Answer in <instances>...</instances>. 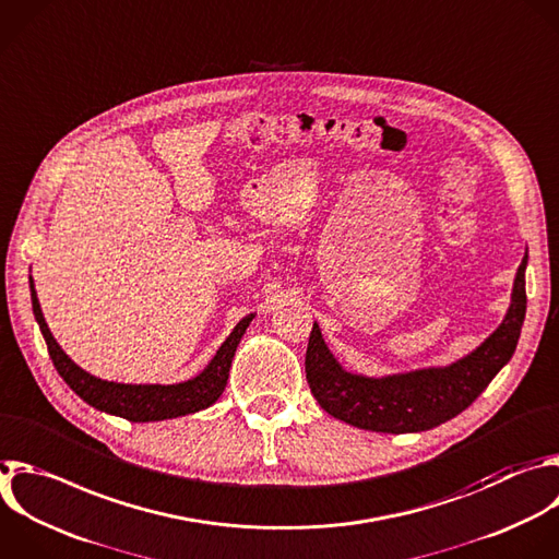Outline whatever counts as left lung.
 I'll use <instances>...</instances> for the list:
<instances>
[{
  "label": "left lung",
  "instance_id": "1",
  "mask_svg": "<svg viewBox=\"0 0 559 559\" xmlns=\"http://www.w3.org/2000/svg\"><path fill=\"white\" fill-rule=\"evenodd\" d=\"M528 254L513 278L511 302L502 322L474 350L445 366H428L370 378L346 370L313 322L305 355L311 395L331 417L361 430L404 435L437 428L461 415L511 359L526 313L524 272Z\"/></svg>",
  "mask_w": 559,
  "mask_h": 559
}]
</instances>
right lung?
Instances as JSON below:
<instances>
[{
    "instance_id": "1",
    "label": "right lung",
    "mask_w": 559,
    "mask_h": 559,
    "mask_svg": "<svg viewBox=\"0 0 559 559\" xmlns=\"http://www.w3.org/2000/svg\"><path fill=\"white\" fill-rule=\"evenodd\" d=\"M31 300H33V313L35 320L44 333V340L48 344V353L52 357L55 368L59 370V376L63 382L92 408L122 417L133 424H148V421H164V419H175L183 415H193L200 413L209 406H213L230 376V366L237 353V346L250 326L254 313H248L237 322L233 333L226 337V342L217 348L213 359L204 366V370L191 380H183L177 384H122V382H109L100 380L87 370H83L55 340L39 298L35 289V281L31 276Z\"/></svg>"
}]
</instances>
